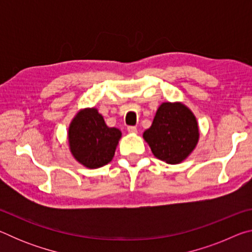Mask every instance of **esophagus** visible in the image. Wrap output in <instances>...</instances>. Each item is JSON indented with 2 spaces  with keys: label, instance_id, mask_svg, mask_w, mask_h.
<instances>
[{
  "label": "esophagus",
  "instance_id": "esophagus-1",
  "mask_svg": "<svg viewBox=\"0 0 252 252\" xmlns=\"http://www.w3.org/2000/svg\"><path fill=\"white\" fill-rule=\"evenodd\" d=\"M127 132L132 134H135V133H138V129H136L135 126H127Z\"/></svg>",
  "mask_w": 252,
  "mask_h": 252
}]
</instances>
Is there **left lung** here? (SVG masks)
<instances>
[{
  "instance_id": "obj_1",
  "label": "left lung",
  "mask_w": 252,
  "mask_h": 252,
  "mask_svg": "<svg viewBox=\"0 0 252 252\" xmlns=\"http://www.w3.org/2000/svg\"><path fill=\"white\" fill-rule=\"evenodd\" d=\"M199 135L197 119L181 102H163L151 126L143 132L155 157L169 164L186 160L197 147Z\"/></svg>"
}]
</instances>
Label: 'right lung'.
<instances>
[{
  "label": "right lung",
  "mask_w": 252,
  "mask_h": 252,
  "mask_svg": "<svg viewBox=\"0 0 252 252\" xmlns=\"http://www.w3.org/2000/svg\"><path fill=\"white\" fill-rule=\"evenodd\" d=\"M121 131L109 127L95 108L80 110L67 132L70 151L74 159L89 169L108 164L113 159Z\"/></svg>",
  "instance_id": "obj_1"
}]
</instances>
